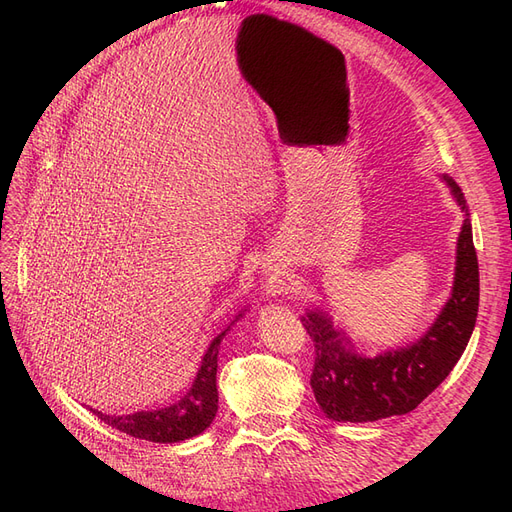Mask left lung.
I'll return each instance as SVG.
<instances>
[{
	"instance_id": "left-lung-1",
	"label": "left lung",
	"mask_w": 512,
	"mask_h": 512,
	"mask_svg": "<svg viewBox=\"0 0 512 512\" xmlns=\"http://www.w3.org/2000/svg\"><path fill=\"white\" fill-rule=\"evenodd\" d=\"M463 211L451 297L431 327L406 346L376 356L356 352L333 318L314 307L301 316L316 348L312 391L320 410L337 423H371L408 414L438 389L466 350L478 314V260L466 198L453 177L440 175Z\"/></svg>"
}]
</instances>
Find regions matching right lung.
Instances as JSON below:
<instances>
[{"instance_id": "obj_1", "label": "right lung", "mask_w": 512, "mask_h": 512, "mask_svg": "<svg viewBox=\"0 0 512 512\" xmlns=\"http://www.w3.org/2000/svg\"><path fill=\"white\" fill-rule=\"evenodd\" d=\"M247 307L235 316L228 327L213 339L209 344L203 361L194 376V382L181 399L175 404L158 408V410H141L132 414H102L98 410L94 412L100 421L108 423L111 427L128 433L132 438H141L149 442H160V444H175L190 440L198 433H203L215 418L218 412V386H215V374H218V354L220 344L224 335L230 331L232 324H235Z\"/></svg>"}]
</instances>
